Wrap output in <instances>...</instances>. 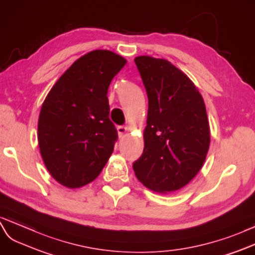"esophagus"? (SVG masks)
<instances>
[{"mask_svg":"<svg viewBox=\"0 0 255 255\" xmlns=\"http://www.w3.org/2000/svg\"><path fill=\"white\" fill-rule=\"evenodd\" d=\"M117 132H119L120 138H122V136H124V134H126L128 132V129H127V127L119 126V127H117Z\"/></svg>","mask_w":255,"mask_h":255,"instance_id":"obj_1","label":"esophagus"}]
</instances>
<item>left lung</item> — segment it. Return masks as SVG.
<instances>
[{
	"label": "left lung",
	"mask_w": 255,
	"mask_h": 255,
	"mask_svg": "<svg viewBox=\"0 0 255 255\" xmlns=\"http://www.w3.org/2000/svg\"><path fill=\"white\" fill-rule=\"evenodd\" d=\"M146 89L144 149L133 162L135 177L151 191H178L196 177L210 145L204 99L194 83L166 59L134 58Z\"/></svg>",
	"instance_id": "obj_1"
}]
</instances>
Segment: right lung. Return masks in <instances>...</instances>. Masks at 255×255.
Here are the masks:
<instances>
[{
	"label": "right lung",
	"instance_id": "1",
	"mask_svg": "<svg viewBox=\"0 0 255 255\" xmlns=\"http://www.w3.org/2000/svg\"><path fill=\"white\" fill-rule=\"evenodd\" d=\"M127 60L107 49L82 56L45 98L37 139L47 170L65 187L93 182L113 153L117 131L110 121L108 89Z\"/></svg>",
	"mask_w": 255,
	"mask_h": 255
}]
</instances>
